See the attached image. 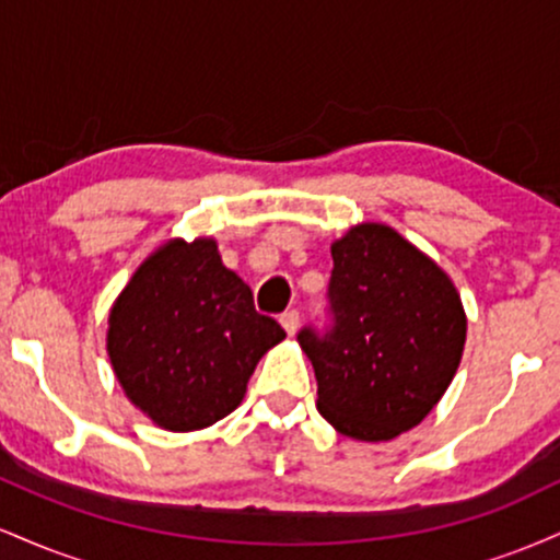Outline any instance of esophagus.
Returning <instances> with one entry per match:
<instances>
[{
    "mask_svg": "<svg viewBox=\"0 0 560 560\" xmlns=\"http://www.w3.org/2000/svg\"><path fill=\"white\" fill-rule=\"evenodd\" d=\"M281 326H284V331L289 334V337H294L300 329V313L298 311H287L284 316H281Z\"/></svg>",
    "mask_w": 560,
    "mask_h": 560,
    "instance_id": "1",
    "label": "esophagus"
}]
</instances>
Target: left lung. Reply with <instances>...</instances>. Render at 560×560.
<instances>
[{"instance_id":"left-lung-1","label":"left lung","mask_w":560,"mask_h":560,"mask_svg":"<svg viewBox=\"0 0 560 560\" xmlns=\"http://www.w3.org/2000/svg\"><path fill=\"white\" fill-rule=\"evenodd\" d=\"M331 331L298 342L318 382V413L339 434L387 442L419 427L460 365L466 311L450 276L384 223L331 244Z\"/></svg>"}]
</instances>
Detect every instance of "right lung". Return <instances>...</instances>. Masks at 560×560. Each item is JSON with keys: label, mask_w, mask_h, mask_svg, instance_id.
<instances>
[{"label": "right lung", "mask_w": 560, "mask_h": 560, "mask_svg": "<svg viewBox=\"0 0 560 560\" xmlns=\"http://www.w3.org/2000/svg\"><path fill=\"white\" fill-rule=\"evenodd\" d=\"M287 334L255 311L213 236L168 240L133 271L107 318L115 378L147 419L197 432L244 400L255 365Z\"/></svg>", "instance_id": "1"}]
</instances>
